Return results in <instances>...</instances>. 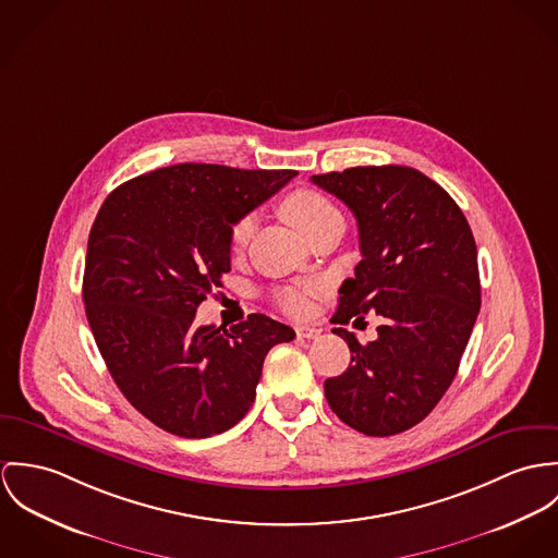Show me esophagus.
Returning a JSON list of instances; mask_svg holds the SVG:
<instances>
[{
    "label": "esophagus",
    "instance_id": "esophagus-1",
    "mask_svg": "<svg viewBox=\"0 0 558 558\" xmlns=\"http://www.w3.org/2000/svg\"><path fill=\"white\" fill-rule=\"evenodd\" d=\"M295 331H298V336L300 338H318L320 336V329L318 327H312V325H298L295 327Z\"/></svg>",
    "mask_w": 558,
    "mask_h": 558
}]
</instances>
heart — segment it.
Here are the masks:
<instances>
[{"label": "heart", "instance_id": "1", "mask_svg": "<svg viewBox=\"0 0 558 558\" xmlns=\"http://www.w3.org/2000/svg\"><path fill=\"white\" fill-rule=\"evenodd\" d=\"M278 209H280V216L289 225H293L306 240L314 231L323 229L325 225H329L333 220H342L340 209L325 194H320L316 190H308V187L287 194L280 201ZM252 231H254V220L250 216L240 218L231 229V250L242 252L246 248V244L252 238ZM276 302L280 308L287 310L291 314L306 310V295L300 289H291V287L280 289L276 293Z\"/></svg>", "mask_w": 558, "mask_h": 558}]
</instances>
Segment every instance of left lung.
Returning a JSON list of instances; mask_svg holds the SVG:
<instances>
[{
  "instance_id": "8db88e82",
  "label": "left lung",
  "mask_w": 558,
  "mask_h": 558,
  "mask_svg": "<svg viewBox=\"0 0 558 558\" xmlns=\"http://www.w3.org/2000/svg\"><path fill=\"white\" fill-rule=\"evenodd\" d=\"M355 216L362 260L340 287L333 333L351 364L325 380L331 411L368 436L404 433L449 389L482 306L477 246L456 201L411 167H353L312 175ZM376 311L362 345L341 325Z\"/></svg>"
}]
</instances>
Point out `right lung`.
I'll return each instance as SVG.
<instances>
[{
  "label": "right lung",
  "mask_w": 558,
  "mask_h": 558,
  "mask_svg": "<svg viewBox=\"0 0 558 558\" xmlns=\"http://www.w3.org/2000/svg\"><path fill=\"white\" fill-rule=\"evenodd\" d=\"M298 171L184 162L116 187L89 231L83 302L125 400L182 438L233 428L248 413L265 355L295 331L265 314L196 325L231 271V229Z\"/></svg>",
  "instance_id": "right-lung-1"
}]
</instances>
